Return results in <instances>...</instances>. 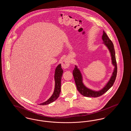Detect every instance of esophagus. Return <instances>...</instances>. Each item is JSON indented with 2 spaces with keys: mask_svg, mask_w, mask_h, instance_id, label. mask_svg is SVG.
Masks as SVG:
<instances>
[{
  "mask_svg": "<svg viewBox=\"0 0 131 131\" xmlns=\"http://www.w3.org/2000/svg\"><path fill=\"white\" fill-rule=\"evenodd\" d=\"M62 67L63 69H67L70 66V61L68 59H65L62 61L61 63Z\"/></svg>",
  "mask_w": 131,
  "mask_h": 131,
  "instance_id": "34e87169",
  "label": "esophagus"
}]
</instances>
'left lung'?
I'll list each match as a JSON object with an SVG mask.
<instances>
[{"mask_svg": "<svg viewBox=\"0 0 131 131\" xmlns=\"http://www.w3.org/2000/svg\"><path fill=\"white\" fill-rule=\"evenodd\" d=\"M102 39L103 40L104 43H105L106 45V46L107 47L111 52L112 63L115 67L114 69V71L112 73V76L106 86L102 90L98 91L92 90L87 88L83 84L82 82V78L81 73L76 66H75V68L73 71V75L74 78L75 83L78 90L81 95L87 97H98L105 93L106 92L108 91L110 89V88L113 85L116 78L117 67L113 44L112 43V41L110 40V39L107 36V35L104 31H103Z\"/></svg>", "mask_w": 131, "mask_h": 131, "instance_id": "left-lung-1", "label": "left lung"}]
</instances>
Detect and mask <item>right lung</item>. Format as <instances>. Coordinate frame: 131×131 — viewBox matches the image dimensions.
I'll use <instances>...</instances> for the list:
<instances>
[{
    "label": "right lung",
    "mask_w": 131,
    "mask_h": 131,
    "mask_svg": "<svg viewBox=\"0 0 131 131\" xmlns=\"http://www.w3.org/2000/svg\"><path fill=\"white\" fill-rule=\"evenodd\" d=\"M62 69L61 68V64H59L57 66L56 69L55 74H54V80H55V88L54 92L52 96L50 97V99L45 102L40 104V105H48L54 102L58 98L59 94L61 92V78L62 76Z\"/></svg>",
    "instance_id": "1"
}]
</instances>
